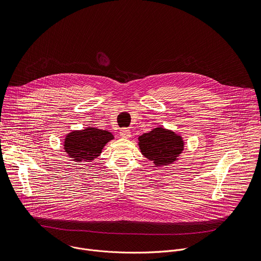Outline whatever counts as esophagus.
<instances>
[{
  "label": "esophagus",
  "instance_id": "obj_1",
  "mask_svg": "<svg viewBox=\"0 0 261 261\" xmlns=\"http://www.w3.org/2000/svg\"><path fill=\"white\" fill-rule=\"evenodd\" d=\"M120 135H121V137L128 139V138L131 137V132H130L129 129H123V130H121Z\"/></svg>",
  "mask_w": 261,
  "mask_h": 261
}]
</instances>
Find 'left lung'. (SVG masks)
Instances as JSON below:
<instances>
[{
    "mask_svg": "<svg viewBox=\"0 0 261 261\" xmlns=\"http://www.w3.org/2000/svg\"><path fill=\"white\" fill-rule=\"evenodd\" d=\"M140 153L156 167L174 164L185 150V141L180 134L163 126H158L138 137Z\"/></svg>",
    "mask_w": 261,
    "mask_h": 261,
    "instance_id": "1",
    "label": "left lung"
}]
</instances>
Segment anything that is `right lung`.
Wrapping results in <instances>:
<instances>
[{
	"mask_svg": "<svg viewBox=\"0 0 261 261\" xmlns=\"http://www.w3.org/2000/svg\"><path fill=\"white\" fill-rule=\"evenodd\" d=\"M115 139L113 133L97 127L72 130L65 135L63 146L67 156L76 163L92 162L98 158L104 146Z\"/></svg>",
	"mask_w": 261,
	"mask_h": 261,
	"instance_id": "add662e5",
	"label": "right lung"
}]
</instances>
